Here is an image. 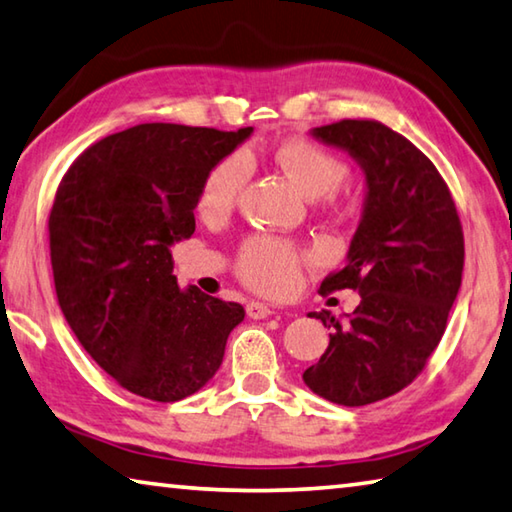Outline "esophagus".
Here are the masks:
<instances>
[{"mask_svg": "<svg viewBox=\"0 0 512 512\" xmlns=\"http://www.w3.org/2000/svg\"><path fill=\"white\" fill-rule=\"evenodd\" d=\"M246 314H248V318H253V320H262V318L271 316L273 309L268 307V305H264V302H248Z\"/></svg>", "mask_w": 512, "mask_h": 512, "instance_id": "obj_1", "label": "esophagus"}]
</instances>
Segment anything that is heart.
Listing matches in <instances>:
<instances>
[{"label": "heart", "instance_id": "b5f03b06", "mask_svg": "<svg viewBox=\"0 0 512 512\" xmlns=\"http://www.w3.org/2000/svg\"><path fill=\"white\" fill-rule=\"evenodd\" d=\"M275 160L311 201L332 196L348 178V164L323 146L307 140H289L277 146ZM253 176V160L246 151L225 155L207 176L198 194V210L205 216H223L237 205ZM302 257L287 241L259 235L239 250L237 273L250 289L266 296H284L296 289Z\"/></svg>", "mask_w": 512, "mask_h": 512}]
</instances>
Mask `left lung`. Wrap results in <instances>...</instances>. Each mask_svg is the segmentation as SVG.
<instances>
[{
  "instance_id": "obj_1",
  "label": "left lung",
  "mask_w": 512,
  "mask_h": 512,
  "mask_svg": "<svg viewBox=\"0 0 512 512\" xmlns=\"http://www.w3.org/2000/svg\"><path fill=\"white\" fill-rule=\"evenodd\" d=\"M366 176L359 228L339 273L320 293L354 289L359 307L332 327L318 363L302 372L316 395L341 406L391 397L420 375L443 339L463 275V228L443 176L418 146L370 119L311 128Z\"/></svg>"
}]
</instances>
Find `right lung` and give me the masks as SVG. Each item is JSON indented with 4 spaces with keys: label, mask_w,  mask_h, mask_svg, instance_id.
Returning <instances> with one entry per match:
<instances>
[{
    "label": "right lung",
    "mask_w": 512,
    "mask_h": 512,
    "mask_svg": "<svg viewBox=\"0 0 512 512\" xmlns=\"http://www.w3.org/2000/svg\"><path fill=\"white\" fill-rule=\"evenodd\" d=\"M250 133L140 124L92 144L60 180L49 214L58 305L85 352L146 400L201 391L246 316L180 289L171 246L194 235L207 171Z\"/></svg>",
    "instance_id": "right-lung-1"
}]
</instances>
